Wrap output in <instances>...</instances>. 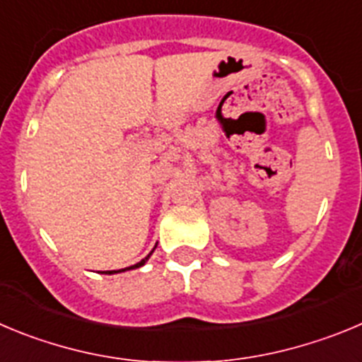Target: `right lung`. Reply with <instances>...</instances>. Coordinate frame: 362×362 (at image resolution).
I'll list each match as a JSON object with an SVG mask.
<instances>
[{
  "mask_svg": "<svg viewBox=\"0 0 362 362\" xmlns=\"http://www.w3.org/2000/svg\"><path fill=\"white\" fill-rule=\"evenodd\" d=\"M148 257H151V255H147V257H145V258H144V260H141V262H138V264H134V265H131V267H127V269H136V267H141V265H144V264H145V262H147V260H148ZM127 269L109 271V273H107V274H112V273H122V271H127Z\"/></svg>",
  "mask_w": 362,
  "mask_h": 362,
  "instance_id": "1",
  "label": "right lung"
}]
</instances>
